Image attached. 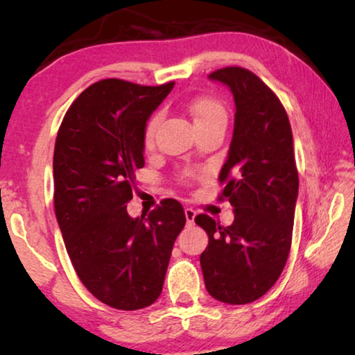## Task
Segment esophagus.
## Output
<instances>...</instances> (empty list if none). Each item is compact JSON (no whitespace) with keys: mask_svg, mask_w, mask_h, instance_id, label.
Wrapping results in <instances>:
<instances>
[{"mask_svg":"<svg viewBox=\"0 0 355 355\" xmlns=\"http://www.w3.org/2000/svg\"><path fill=\"white\" fill-rule=\"evenodd\" d=\"M184 216H186V220H188V224H194V219H196V211L192 208H184Z\"/></svg>","mask_w":355,"mask_h":355,"instance_id":"34e87169","label":"esophagus"}]
</instances>
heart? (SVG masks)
<instances>
[{
  "mask_svg": "<svg viewBox=\"0 0 355 355\" xmlns=\"http://www.w3.org/2000/svg\"><path fill=\"white\" fill-rule=\"evenodd\" d=\"M188 111L191 114L192 120H194L197 130L209 128L213 125L225 123L227 125V111L224 105L219 100L213 97H200L191 101L188 105ZM161 123L159 114H153L152 117L147 120L146 127H144V146L146 148L153 147L156 131Z\"/></svg>",
  "mask_w": 355,
  "mask_h": 355,
  "instance_id": "1",
  "label": "heart"
}]
</instances>
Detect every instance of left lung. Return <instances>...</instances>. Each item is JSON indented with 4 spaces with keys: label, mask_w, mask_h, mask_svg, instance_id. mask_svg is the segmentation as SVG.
<instances>
[{
    "label": "left lung",
    "mask_w": 355,
    "mask_h": 355,
    "mask_svg": "<svg viewBox=\"0 0 355 355\" xmlns=\"http://www.w3.org/2000/svg\"><path fill=\"white\" fill-rule=\"evenodd\" d=\"M211 81L230 89L235 127L219 180L235 219L222 227L207 214L200 266L208 293L220 302H254L277 282L291 248L299 177L291 125L275 94L252 71L227 67Z\"/></svg>",
    "instance_id": "1"
}]
</instances>
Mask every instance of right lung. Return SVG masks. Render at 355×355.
Listing matches in <instances>:
<instances>
[{
	"instance_id": "1",
	"label": "right lung",
	"mask_w": 355,
	"mask_h": 355,
	"mask_svg": "<svg viewBox=\"0 0 355 355\" xmlns=\"http://www.w3.org/2000/svg\"><path fill=\"white\" fill-rule=\"evenodd\" d=\"M173 84L95 83L69 107L56 137L55 211L65 249L83 285L117 310L159 297L186 224L173 199L141 218L127 211L135 172L144 167V127Z\"/></svg>"
}]
</instances>
